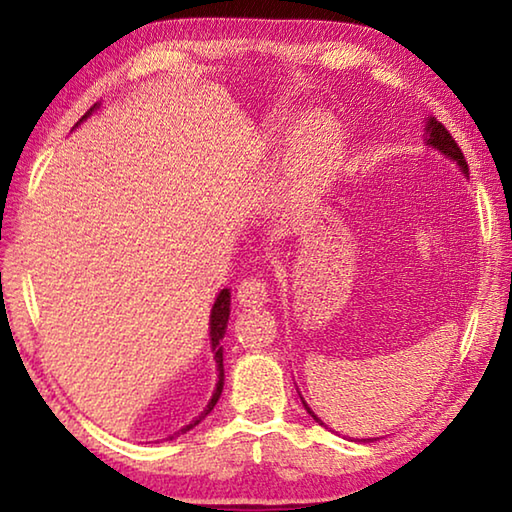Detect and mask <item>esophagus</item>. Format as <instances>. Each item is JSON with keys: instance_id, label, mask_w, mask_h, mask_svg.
Instances as JSON below:
<instances>
[{"instance_id": "esophagus-1", "label": "esophagus", "mask_w": 512, "mask_h": 512, "mask_svg": "<svg viewBox=\"0 0 512 512\" xmlns=\"http://www.w3.org/2000/svg\"><path fill=\"white\" fill-rule=\"evenodd\" d=\"M237 300L244 307H262L268 302V282L264 277H246L237 287Z\"/></svg>"}]
</instances>
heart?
Here are the masks:
<instances>
[{"mask_svg":"<svg viewBox=\"0 0 512 512\" xmlns=\"http://www.w3.org/2000/svg\"><path fill=\"white\" fill-rule=\"evenodd\" d=\"M341 160V137L332 124H316L296 151V180L302 189L323 187Z\"/></svg>","mask_w":512,"mask_h":512,"instance_id":"obj_1","label":"heart"}]
</instances>
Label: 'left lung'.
Segmentation results:
<instances>
[{
  "label": "left lung",
  "mask_w": 512,
  "mask_h": 512,
  "mask_svg": "<svg viewBox=\"0 0 512 512\" xmlns=\"http://www.w3.org/2000/svg\"><path fill=\"white\" fill-rule=\"evenodd\" d=\"M424 131H427V144L429 146H433V149H438L440 153L443 155H447L449 160H454L458 167L463 169V173L467 176V162H465V155H463V151H461V146L456 144V140L452 137V133L447 131V128L440 124V121H436V119H429L427 121V128H424ZM302 404H305V400H302ZM305 409H307V413L311 415V418H314L318 424H325L323 420L320 418H316L314 415V411L309 409V406L305 404ZM327 427V424H325Z\"/></svg>",
  "instance_id": "obj_1"
}]
</instances>
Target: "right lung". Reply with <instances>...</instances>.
<instances>
[{
  "label": "right lung",
  "instance_id": "1",
  "mask_svg": "<svg viewBox=\"0 0 512 512\" xmlns=\"http://www.w3.org/2000/svg\"><path fill=\"white\" fill-rule=\"evenodd\" d=\"M97 108V103H94V106L85 112L83 115V119L85 117H90L92 115V110ZM81 119V121H83ZM79 121V124H81ZM76 124V126H79ZM228 318H230V289H223L219 296H216V302H214V307H212V314H210V336H212V350H214V359H216V370H219V381H216V388H214V395H212V400L207 402V406H205V411L198 415L196 420H192L187 424V427H183L180 431H176L173 433V436H169V440H173L176 436H180V433H187L189 429H194L198 422L201 420H205V415L210 413L212 409H214V404L219 402V397H221V391H223V348H221V341H223V334H225V327H228Z\"/></svg>",
  "mask_w": 512,
  "mask_h": 512
}]
</instances>
